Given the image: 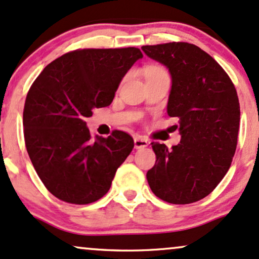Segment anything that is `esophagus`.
I'll return each instance as SVG.
<instances>
[{
	"label": "esophagus",
	"instance_id": "1",
	"mask_svg": "<svg viewBox=\"0 0 259 259\" xmlns=\"http://www.w3.org/2000/svg\"><path fill=\"white\" fill-rule=\"evenodd\" d=\"M134 145H135L136 149L145 148L148 146V141L146 139H143L142 136H136V138L134 139Z\"/></svg>",
	"mask_w": 259,
	"mask_h": 259
}]
</instances>
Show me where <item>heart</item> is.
<instances>
[{
  "label": "heart",
  "mask_w": 259,
  "mask_h": 259,
  "mask_svg": "<svg viewBox=\"0 0 259 259\" xmlns=\"http://www.w3.org/2000/svg\"><path fill=\"white\" fill-rule=\"evenodd\" d=\"M159 74H166L164 68H161L159 66L146 67V76H159Z\"/></svg>",
  "instance_id": "1"
}]
</instances>
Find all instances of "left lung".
I'll return each instance as SVG.
<instances>
[{
	"instance_id": "obj_1",
	"label": "left lung",
	"mask_w": 259,
	"mask_h": 259,
	"mask_svg": "<svg viewBox=\"0 0 259 259\" xmlns=\"http://www.w3.org/2000/svg\"><path fill=\"white\" fill-rule=\"evenodd\" d=\"M148 58L171 76L167 114L179 118L177 146L152 142V192L170 204L205 198L226 176L234 157L240 124L236 89L226 71L199 47L186 42L143 46Z\"/></svg>"
}]
</instances>
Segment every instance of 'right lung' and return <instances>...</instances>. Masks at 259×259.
I'll list each match as a JSON object with an SVG mask.
<instances>
[{"instance_id":"1","label":"right lung","mask_w":259,"mask_h":259,"mask_svg":"<svg viewBox=\"0 0 259 259\" xmlns=\"http://www.w3.org/2000/svg\"><path fill=\"white\" fill-rule=\"evenodd\" d=\"M140 49H80L47 65L27 93L23 114L27 153L54 197L71 204L99 200L134 148L126 133L92 140L85 118L113 101Z\"/></svg>"}]
</instances>
